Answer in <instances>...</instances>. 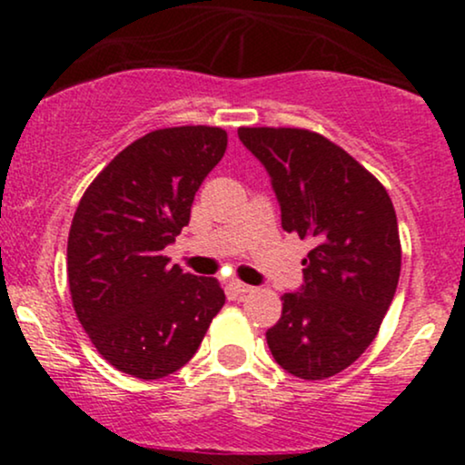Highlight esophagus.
Segmentation results:
<instances>
[{
	"instance_id": "34e87169",
	"label": "esophagus",
	"mask_w": 465,
	"mask_h": 465,
	"mask_svg": "<svg viewBox=\"0 0 465 465\" xmlns=\"http://www.w3.org/2000/svg\"><path fill=\"white\" fill-rule=\"evenodd\" d=\"M229 291H233V292H236V295H244V292H251V291H253V286L244 284V282L233 280V282H229Z\"/></svg>"
}]
</instances>
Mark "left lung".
<instances>
[{
    "label": "left lung",
    "mask_w": 465,
    "mask_h": 465,
    "mask_svg": "<svg viewBox=\"0 0 465 465\" xmlns=\"http://www.w3.org/2000/svg\"><path fill=\"white\" fill-rule=\"evenodd\" d=\"M271 177L282 227L312 242L303 284L282 297L266 343L282 370L323 381L371 345L398 288V221L387 190L341 146L306 129H238Z\"/></svg>",
    "instance_id": "obj_1"
}]
</instances>
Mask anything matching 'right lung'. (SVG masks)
Here are the masks:
<instances>
[{"label": "right lung", "instance_id": "add662e5", "mask_svg": "<svg viewBox=\"0 0 465 465\" xmlns=\"http://www.w3.org/2000/svg\"><path fill=\"white\" fill-rule=\"evenodd\" d=\"M225 151L218 126L151 131L84 190L67 238L69 292L115 370L142 381L181 370L225 303L218 280L183 273L163 255Z\"/></svg>", "mask_w": 465, "mask_h": 465}]
</instances>
